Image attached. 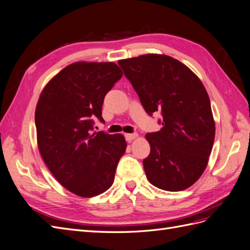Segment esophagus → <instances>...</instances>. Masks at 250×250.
I'll return each mask as SVG.
<instances>
[{"instance_id": "esophagus-1", "label": "esophagus", "mask_w": 250, "mask_h": 250, "mask_svg": "<svg viewBox=\"0 0 250 250\" xmlns=\"http://www.w3.org/2000/svg\"><path fill=\"white\" fill-rule=\"evenodd\" d=\"M137 137H138L137 133H126V134H125V139H126V141H128V142H131L132 140H134Z\"/></svg>"}]
</instances>
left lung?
<instances>
[{
    "instance_id": "8db88e82",
    "label": "left lung",
    "mask_w": 250,
    "mask_h": 250,
    "mask_svg": "<svg viewBox=\"0 0 250 250\" xmlns=\"http://www.w3.org/2000/svg\"><path fill=\"white\" fill-rule=\"evenodd\" d=\"M148 115L161 111L160 131L147 133L150 154L143 161L150 184L183 191L206 170L215 140V121L206 87L177 59L146 54L119 60Z\"/></svg>"
}]
</instances>
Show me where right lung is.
I'll return each mask as SVG.
<instances>
[{
  "label": "right lung",
  "instance_id": "add662e5",
  "mask_svg": "<svg viewBox=\"0 0 250 250\" xmlns=\"http://www.w3.org/2000/svg\"><path fill=\"white\" fill-rule=\"evenodd\" d=\"M115 62H78L43 87L35 109L37 146L48 169L66 190L94 197L111 187L127 144L122 134L93 132L104 97L122 78Z\"/></svg>",
  "mask_w": 250,
  "mask_h": 250
}]
</instances>
